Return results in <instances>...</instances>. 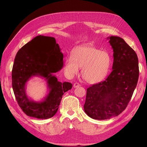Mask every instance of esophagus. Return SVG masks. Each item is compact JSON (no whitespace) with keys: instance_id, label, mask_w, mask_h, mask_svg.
Wrapping results in <instances>:
<instances>
[{"instance_id":"obj_1","label":"esophagus","mask_w":147,"mask_h":147,"mask_svg":"<svg viewBox=\"0 0 147 147\" xmlns=\"http://www.w3.org/2000/svg\"><path fill=\"white\" fill-rule=\"evenodd\" d=\"M80 86V84L78 83H75L74 84H73V87L75 88H78Z\"/></svg>"}]
</instances>
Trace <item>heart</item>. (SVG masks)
I'll use <instances>...</instances> for the list:
<instances>
[{"label":"heart","mask_w":147,"mask_h":147,"mask_svg":"<svg viewBox=\"0 0 147 147\" xmlns=\"http://www.w3.org/2000/svg\"><path fill=\"white\" fill-rule=\"evenodd\" d=\"M111 58L109 53L91 46H79L74 49L71 57L65 61L64 71L68 78L78 74L82 69V76L88 83L94 84L102 81L109 74Z\"/></svg>","instance_id":"heart-1"}]
</instances>
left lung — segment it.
<instances>
[{
  "instance_id": "8db88e82",
  "label": "left lung",
  "mask_w": 147,
  "mask_h": 147,
  "mask_svg": "<svg viewBox=\"0 0 147 147\" xmlns=\"http://www.w3.org/2000/svg\"><path fill=\"white\" fill-rule=\"evenodd\" d=\"M113 49V71L105 80L87 89L84 110L92 119L107 120L125 110L139 78L136 52L122 38L108 37Z\"/></svg>"
}]
</instances>
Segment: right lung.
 Wrapping results in <instances>:
<instances>
[{
    "label": "right lung",
    "instance_id": "add662e5",
    "mask_svg": "<svg viewBox=\"0 0 147 147\" xmlns=\"http://www.w3.org/2000/svg\"><path fill=\"white\" fill-rule=\"evenodd\" d=\"M63 66V53L52 37L37 36L18 51L12 71V88L28 116L47 119L57 113L63 95L72 88L71 83H61L54 74ZM34 76L45 78L47 84L49 92L42 102H34L26 94V82Z\"/></svg>",
    "mask_w": 147,
    "mask_h": 147
}]
</instances>
